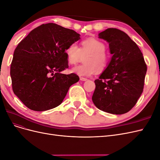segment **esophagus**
I'll return each mask as SVG.
<instances>
[{"instance_id": "obj_1", "label": "esophagus", "mask_w": 160, "mask_h": 160, "mask_svg": "<svg viewBox=\"0 0 160 160\" xmlns=\"http://www.w3.org/2000/svg\"><path fill=\"white\" fill-rule=\"evenodd\" d=\"M80 80L81 81H87V80H88V79H87V78H85V77H80Z\"/></svg>"}]
</instances>
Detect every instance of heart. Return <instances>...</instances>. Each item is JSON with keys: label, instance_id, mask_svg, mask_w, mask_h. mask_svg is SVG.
<instances>
[{"label": "heart", "instance_id": "b5f03b06", "mask_svg": "<svg viewBox=\"0 0 160 160\" xmlns=\"http://www.w3.org/2000/svg\"><path fill=\"white\" fill-rule=\"evenodd\" d=\"M105 50L106 46L103 42L90 38L82 41L81 47L75 42L71 43L65 52L70 65H76L85 57L84 63L74 67L72 72L80 76H89L97 70L101 72L107 68L109 56Z\"/></svg>", "mask_w": 160, "mask_h": 160}]
</instances>
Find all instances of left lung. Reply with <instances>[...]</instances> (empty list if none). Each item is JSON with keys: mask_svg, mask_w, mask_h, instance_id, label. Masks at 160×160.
Wrapping results in <instances>:
<instances>
[{"mask_svg": "<svg viewBox=\"0 0 160 160\" xmlns=\"http://www.w3.org/2000/svg\"><path fill=\"white\" fill-rule=\"evenodd\" d=\"M99 37L109 42L113 56L107 68L95 80L92 101L105 112L128 113L143 90L147 65L143 54L136 43L118 28H109L100 32Z\"/></svg>", "mask_w": 160, "mask_h": 160, "instance_id": "1", "label": "left lung"}]
</instances>
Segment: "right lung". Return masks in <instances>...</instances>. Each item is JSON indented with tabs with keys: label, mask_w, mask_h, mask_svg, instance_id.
I'll return each mask as SVG.
<instances>
[{
	"label": "right lung",
	"mask_w": 160,
	"mask_h": 160,
	"mask_svg": "<svg viewBox=\"0 0 160 160\" xmlns=\"http://www.w3.org/2000/svg\"><path fill=\"white\" fill-rule=\"evenodd\" d=\"M80 35L55 23L34 28L16 47L11 65L14 93L28 109L47 111L59 106L70 87L79 81L69 67L65 51Z\"/></svg>",
	"instance_id": "right-lung-1"
}]
</instances>
